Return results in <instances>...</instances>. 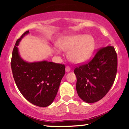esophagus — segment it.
<instances>
[{
    "mask_svg": "<svg viewBox=\"0 0 129 129\" xmlns=\"http://www.w3.org/2000/svg\"><path fill=\"white\" fill-rule=\"evenodd\" d=\"M66 72H69L70 71V67L69 66H67L66 68Z\"/></svg>",
    "mask_w": 129,
    "mask_h": 129,
    "instance_id": "1",
    "label": "esophagus"
}]
</instances>
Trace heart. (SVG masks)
<instances>
[{"mask_svg": "<svg viewBox=\"0 0 129 129\" xmlns=\"http://www.w3.org/2000/svg\"><path fill=\"white\" fill-rule=\"evenodd\" d=\"M60 49L68 51V57L72 62H85L92 55L95 48V41L91 35H75L63 38L58 43Z\"/></svg>", "mask_w": 129, "mask_h": 129, "instance_id": "1", "label": "heart"}]
</instances>
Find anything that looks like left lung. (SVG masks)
Instances as JSON below:
<instances>
[{
  "label": "left lung",
  "instance_id": "1",
  "mask_svg": "<svg viewBox=\"0 0 129 129\" xmlns=\"http://www.w3.org/2000/svg\"><path fill=\"white\" fill-rule=\"evenodd\" d=\"M117 67L116 53L109 45L100 48L88 62L75 68L76 91L80 98L93 103L104 97L115 81Z\"/></svg>",
  "mask_w": 129,
  "mask_h": 129
}]
</instances>
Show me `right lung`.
<instances>
[{
	"label": "right lung",
	"mask_w": 129,
	"mask_h": 129,
	"mask_svg": "<svg viewBox=\"0 0 129 129\" xmlns=\"http://www.w3.org/2000/svg\"><path fill=\"white\" fill-rule=\"evenodd\" d=\"M28 33L29 31L25 32L13 48L11 62L13 78L26 100L39 107H47L55 98L66 68L63 64L47 60L28 62L22 59L17 46Z\"/></svg>",
	"instance_id": "1"
}]
</instances>
